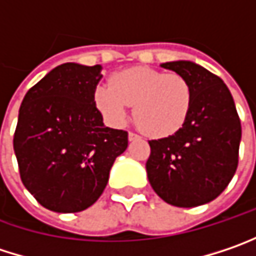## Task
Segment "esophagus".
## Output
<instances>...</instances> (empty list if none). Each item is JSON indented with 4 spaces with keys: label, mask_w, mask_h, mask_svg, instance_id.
<instances>
[{
    "label": "esophagus",
    "mask_w": 256,
    "mask_h": 256,
    "mask_svg": "<svg viewBox=\"0 0 256 256\" xmlns=\"http://www.w3.org/2000/svg\"><path fill=\"white\" fill-rule=\"evenodd\" d=\"M136 139H139V136H138L136 133H133V132H130V133H128V140L132 142V140H136Z\"/></svg>",
    "instance_id": "obj_1"
}]
</instances>
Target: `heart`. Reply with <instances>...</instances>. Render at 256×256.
<instances>
[{"label":"heart","instance_id":"b5f03b06","mask_svg":"<svg viewBox=\"0 0 256 256\" xmlns=\"http://www.w3.org/2000/svg\"><path fill=\"white\" fill-rule=\"evenodd\" d=\"M191 101L192 90L182 75L148 68L118 72L94 91V102L112 126H122L134 106V120L150 138H166L182 128Z\"/></svg>","mask_w":256,"mask_h":256}]
</instances>
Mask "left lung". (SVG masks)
<instances>
[{"mask_svg": "<svg viewBox=\"0 0 256 256\" xmlns=\"http://www.w3.org/2000/svg\"><path fill=\"white\" fill-rule=\"evenodd\" d=\"M187 80L191 108L182 128L168 138L149 140L148 180L165 203L197 207L228 187L238 168L240 120L226 84L190 60L160 64Z\"/></svg>", "mask_w": 256, "mask_h": 256, "instance_id": "8db88e82", "label": "left lung"}]
</instances>
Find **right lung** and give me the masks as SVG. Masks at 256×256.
Here are the masks:
<instances>
[{
    "label": "right lung",
    "mask_w": 256,
    "mask_h": 256,
    "mask_svg": "<svg viewBox=\"0 0 256 256\" xmlns=\"http://www.w3.org/2000/svg\"><path fill=\"white\" fill-rule=\"evenodd\" d=\"M101 65L68 62L52 69L24 97L14 154L24 187L43 207L76 213L97 202L128 132L104 126L94 102Z\"/></svg>",
    "instance_id": "right-lung-1"
}]
</instances>
